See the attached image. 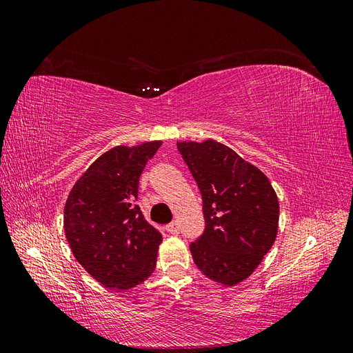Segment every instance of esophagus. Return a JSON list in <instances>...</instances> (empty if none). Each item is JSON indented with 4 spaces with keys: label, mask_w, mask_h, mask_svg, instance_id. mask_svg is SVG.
<instances>
[{
    "label": "esophagus",
    "mask_w": 353,
    "mask_h": 353,
    "mask_svg": "<svg viewBox=\"0 0 353 353\" xmlns=\"http://www.w3.org/2000/svg\"><path fill=\"white\" fill-rule=\"evenodd\" d=\"M166 231H168L169 234H172V236H178V234H179L178 223H176V222H170L169 225H166Z\"/></svg>",
    "instance_id": "obj_1"
}]
</instances>
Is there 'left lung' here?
I'll list each match as a JSON object with an SVG mask.
<instances>
[{
    "mask_svg": "<svg viewBox=\"0 0 353 353\" xmlns=\"http://www.w3.org/2000/svg\"><path fill=\"white\" fill-rule=\"evenodd\" d=\"M203 199L206 228L190 244L208 279L236 285L258 268L279 232L280 203L270 179L215 140L178 141Z\"/></svg>",
    "mask_w": 353,
    "mask_h": 353,
    "instance_id": "left-lung-1",
    "label": "left lung"
}]
</instances>
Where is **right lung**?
<instances>
[{
  "label": "right lung",
  "instance_id": "obj_1",
  "mask_svg": "<svg viewBox=\"0 0 353 353\" xmlns=\"http://www.w3.org/2000/svg\"><path fill=\"white\" fill-rule=\"evenodd\" d=\"M162 145H117L101 154L70 190L65 232L72 253L92 279L128 290L156 270L162 234L135 205L145 163Z\"/></svg>",
  "mask_w": 353,
  "mask_h": 353
}]
</instances>
